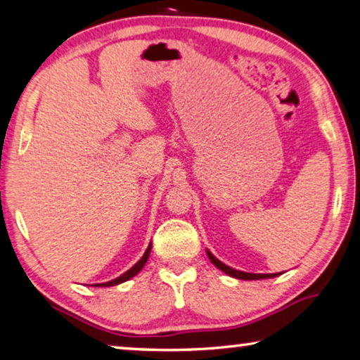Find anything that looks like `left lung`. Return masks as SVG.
<instances>
[{"label": "left lung", "mask_w": 360, "mask_h": 360, "mask_svg": "<svg viewBox=\"0 0 360 360\" xmlns=\"http://www.w3.org/2000/svg\"><path fill=\"white\" fill-rule=\"evenodd\" d=\"M207 257L209 260L215 264L217 268L221 269L223 273H226L228 276H231V278H236V279H243V281H258V279H269V278H276V276H279L278 273L276 274H252V273H244V271H238V269H233L226 266L225 263H221L219 258H215L212 253L207 250Z\"/></svg>", "instance_id": "8db88e82"}]
</instances>
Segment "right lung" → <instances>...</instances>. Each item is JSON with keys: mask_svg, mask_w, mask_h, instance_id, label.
Here are the masks:
<instances>
[{"mask_svg": "<svg viewBox=\"0 0 360 360\" xmlns=\"http://www.w3.org/2000/svg\"><path fill=\"white\" fill-rule=\"evenodd\" d=\"M150 252H151V244L148 245V249H146V252L143 253V257H141L140 260H139L137 263H135L131 269H127L124 274H121L120 278H116V279L110 281V282H103V284H96V285L111 287V285H117V284H121V282H126V281H129V279H132L134 276H137V274L140 273V269L145 266V263H146V260H148V257H150Z\"/></svg>", "mask_w": 360, "mask_h": 360, "instance_id": "add662e5", "label": "right lung"}]
</instances>
